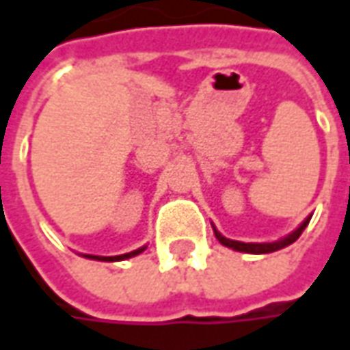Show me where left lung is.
<instances>
[{
	"mask_svg": "<svg viewBox=\"0 0 350 350\" xmlns=\"http://www.w3.org/2000/svg\"><path fill=\"white\" fill-rule=\"evenodd\" d=\"M310 219L312 217H308L304 223L300 224L296 230H293L288 236H284V238H281V240H277V242H265V244H254V242H238V240H230V238H224L215 226H213V230H215V236H217V240L223 244V246L226 247H232V250H236V252H244V254H271V252H277V250H281V247H286L291 246L293 242H296L298 238H300V234L304 232V228L308 226V223H310Z\"/></svg>",
	"mask_w": 350,
	"mask_h": 350,
	"instance_id": "obj_1",
	"label": "left lung"
}]
</instances>
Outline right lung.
<instances>
[{"mask_svg": "<svg viewBox=\"0 0 350 350\" xmlns=\"http://www.w3.org/2000/svg\"><path fill=\"white\" fill-rule=\"evenodd\" d=\"M143 250H145V246L139 247V250H133V252H129V254H124V256H110V258H104V256H85V258L98 259V261H120V259H129L133 258V256H139Z\"/></svg>", "mask_w": 350, "mask_h": 350, "instance_id": "1", "label": "right lung"}]
</instances>
